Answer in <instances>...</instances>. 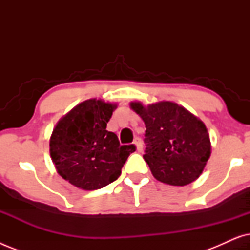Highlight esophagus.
Wrapping results in <instances>:
<instances>
[{
  "mask_svg": "<svg viewBox=\"0 0 250 250\" xmlns=\"http://www.w3.org/2000/svg\"><path fill=\"white\" fill-rule=\"evenodd\" d=\"M134 145L136 146V151L141 152L142 151V142H141V139L140 138H135L134 140Z\"/></svg>",
  "mask_w": 250,
  "mask_h": 250,
  "instance_id": "obj_1",
  "label": "esophagus"
}]
</instances>
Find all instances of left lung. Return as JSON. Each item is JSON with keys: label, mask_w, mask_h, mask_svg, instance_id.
I'll list each match as a JSON object with an SVG mask.
<instances>
[{"label": "left lung", "mask_w": 250, "mask_h": 250, "mask_svg": "<svg viewBox=\"0 0 250 250\" xmlns=\"http://www.w3.org/2000/svg\"><path fill=\"white\" fill-rule=\"evenodd\" d=\"M129 107L146 124V148L143 158L153 177L177 187L196 181L211 152L204 122L172 101L148 105L132 101Z\"/></svg>", "instance_id": "obj_1"}]
</instances>
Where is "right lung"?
Instances as JSON below:
<instances>
[{"label":"right lung","mask_w":250,"mask_h":250,"mask_svg":"<svg viewBox=\"0 0 250 250\" xmlns=\"http://www.w3.org/2000/svg\"><path fill=\"white\" fill-rule=\"evenodd\" d=\"M117 104L88 99L67 112L53 128L50 156L59 175L82 190L101 189L122 173L135 146H121L107 131Z\"/></svg>","instance_id":"right-lung-1"}]
</instances>
